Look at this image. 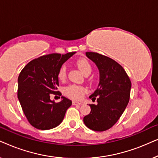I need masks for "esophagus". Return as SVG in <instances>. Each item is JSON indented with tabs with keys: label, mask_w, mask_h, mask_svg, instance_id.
I'll return each mask as SVG.
<instances>
[{
	"label": "esophagus",
	"mask_w": 158,
	"mask_h": 158,
	"mask_svg": "<svg viewBox=\"0 0 158 158\" xmlns=\"http://www.w3.org/2000/svg\"><path fill=\"white\" fill-rule=\"evenodd\" d=\"M73 105H82V103L78 102V101H73Z\"/></svg>",
	"instance_id": "obj_1"
}]
</instances>
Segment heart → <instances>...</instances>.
<instances>
[{"label":"heart","instance_id":"heart-1","mask_svg":"<svg viewBox=\"0 0 158 158\" xmlns=\"http://www.w3.org/2000/svg\"><path fill=\"white\" fill-rule=\"evenodd\" d=\"M76 64L77 68L84 75L91 72V65H90L89 61L85 58H81V59L77 60ZM66 66L65 64H62L58 71L57 77L60 81H64L66 78ZM64 91L66 96L71 98L80 99L82 98L83 94H85L86 90L85 88L82 87V86L71 85L64 88Z\"/></svg>","mask_w":158,"mask_h":158}]
</instances>
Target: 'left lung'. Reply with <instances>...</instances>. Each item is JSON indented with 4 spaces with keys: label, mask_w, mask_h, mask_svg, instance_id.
<instances>
[{
    "label": "left lung",
    "mask_w": 158,
    "mask_h": 158,
    "mask_svg": "<svg viewBox=\"0 0 158 158\" xmlns=\"http://www.w3.org/2000/svg\"><path fill=\"white\" fill-rule=\"evenodd\" d=\"M100 73L97 89L89 96L98 104H90V111L83 118L85 126L96 131L109 129L117 122L129 101L131 81L122 66L111 58L97 52H87Z\"/></svg>",
    "instance_id": "8db88e82"
}]
</instances>
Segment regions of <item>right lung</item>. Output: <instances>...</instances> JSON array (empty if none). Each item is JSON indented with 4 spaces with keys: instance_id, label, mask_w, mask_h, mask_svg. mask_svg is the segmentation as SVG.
Instances as JSON below:
<instances>
[{
    "instance_id": "right-lung-1",
    "label": "right lung",
    "mask_w": 158,
    "mask_h": 158,
    "mask_svg": "<svg viewBox=\"0 0 158 158\" xmlns=\"http://www.w3.org/2000/svg\"><path fill=\"white\" fill-rule=\"evenodd\" d=\"M75 52L61 55L53 53L29 62L18 77V98L28 122L34 127L47 130L57 127L63 120L70 99L62 96L60 102L50 100L59 86L57 73L60 67Z\"/></svg>"
}]
</instances>
